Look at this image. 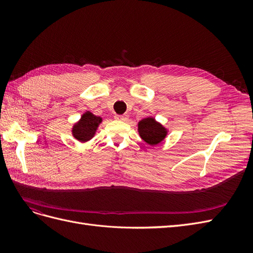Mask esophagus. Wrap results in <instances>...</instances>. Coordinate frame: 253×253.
Masks as SVG:
<instances>
[{
  "label": "esophagus",
  "mask_w": 253,
  "mask_h": 253,
  "mask_svg": "<svg viewBox=\"0 0 253 253\" xmlns=\"http://www.w3.org/2000/svg\"><path fill=\"white\" fill-rule=\"evenodd\" d=\"M116 118L117 120H120V121H126L127 120V118H128V116L126 114H125V115H116Z\"/></svg>",
  "instance_id": "1"
}]
</instances>
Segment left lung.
<instances>
[{"instance_id":"1","label":"left lung","mask_w":253,"mask_h":253,"mask_svg":"<svg viewBox=\"0 0 253 253\" xmlns=\"http://www.w3.org/2000/svg\"><path fill=\"white\" fill-rule=\"evenodd\" d=\"M138 133L148 144L156 145L166 138L168 131L154 118L148 117L138 122Z\"/></svg>"}]
</instances>
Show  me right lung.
<instances>
[{
  "label": "right lung",
  "mask_w": 253,
  "mask_h": 253,
  "mask_svg": "<svg viewBox=\"0 0 253 253\" xmlns=\"http://www.w3.org/2000/svg\"><path fill=\"white\" fill-rule=\"evenodd\" d=\"M102 118L95 116L94 114L90 112L84 113L80 120L75 124L72 133L75 137V139H77L80 142H86L93 138L99 125L101 124Z\"/></svg>",
  "instance_id": "right-lung-1"
}]
</instances>
